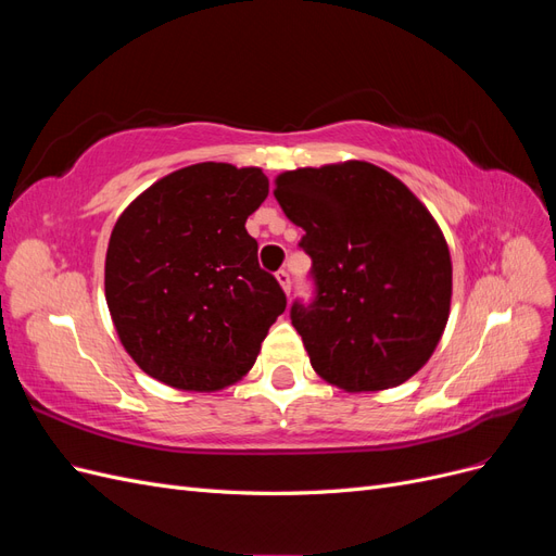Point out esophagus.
<instances>
[{"label":"esophagus","instance_id":"34e87169","mask_svg":"<svg viewBox=\"0 0 556 556\" xmlns=\"http://www.w3.org/2000/svg\"><path fill=\"white\" fill-rule=\"evenodd\" d=\"M276 278H278V282H280L282 292H285V294H290V290H292V278H290V274L285 271V268H282V271H278V274H276Z\"/></svg>","mask_w":556,"mask_h":556}]
</instances>
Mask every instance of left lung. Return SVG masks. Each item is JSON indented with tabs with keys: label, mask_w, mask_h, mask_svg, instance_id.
<instances>
[{
	"label": "left lung",
	"mask_w": 556,
	"mask_h": 556,
	"mask_svg": "<svg viewBox=\"0 0 556 556\" xmlns=\"http://www.w3.org/2000/svg\"><path fill=\"white\" fill-rule=\"evenodd\" d=\"M274 194L313 260L317 296L292 306V325L315 374L352 394L413 378L452 301L450 248L429 208L359 160L285 172Z\"/></svg>",
	"instance_id": "left-lung-1"
}]
</instances>
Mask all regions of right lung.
<instances>
[{
    "label": "right lung",
    "instance_id": "add662e5",
    "mask_svg": "<svg viewBox=\"0 0 556 556\" xmlns=\"http://www.w3.org/2000/svg\"><path fill=\"white\" fill-rule=\"evenodd\" d=\"M268 194L257 166L199 162L143 190L111 231L104 292L127 355L182 392H217L255 364L285 299L245 229Z\"/></svg>",
    "mask_w": 556,
    "mask_h": 556
}]
</instances>
